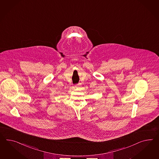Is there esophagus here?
<instances>
[{
    "label": "esophagus",
    "mask_w": 159,
    "mask_h": 159,
    "mask_svg": "<svg viewBox=\"0 0 159 159\" xmlns=\"http://www.w3.org/2000/svg\"><path fill=\"white\" fill-rule=\"evenodd\" d=\"M79 85H80L79 84H76V87H77V86H79Z\"/></svg>",
    "instance_id": "esophagus-1"
}]
</instances>
